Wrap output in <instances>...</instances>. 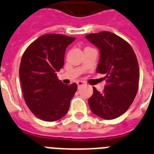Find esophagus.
Here are the masks:
<instances>
[{
	"label": "esophagus",
	"instance_id": "34e87169",
	"mask_svg": "<svg viewBox=\"0 0 154 154\" xmlns=\"http://www.w3.org/2000/svg\"><path fill=\"white\" fill-rule=\"evenodd\" d=\"M77 86H78V88H79V87H81V86H82V85H85V82L83 81H77Z\"/></svg>",
	"mask_w": 154,
	"mask_h": 154
}]
</instances>
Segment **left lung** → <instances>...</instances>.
<instances>
[{"label":"left lung","mask_w":154,"mask_h":154,"mask_svg":"<svg viewBox=\"0 0 154 154\" xmlns=\"http://www.w3.org/2000/svg\"><path fill=\"white\" fill-rule=\"evenodd\" d=\"M85 37L99 49L96 71L106 78L103 92L93 87L89 107L101 118H117L128 109L138 91L139 70L136 55L127 41L111 32L103 31Z\"/></svg>","instance_id":"left-lung-1"}]
</instances>
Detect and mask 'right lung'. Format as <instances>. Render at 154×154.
Here are the masks:
<instances>
[{
  "label": "right lung",
  "mask_w": 154,
  "mask_h": 154,
  "mask_svg": "<svg viewBox=\"0 0 154 154\" xmlns=\"http://www.w3.org/2000/svg\"><path fill=\"white\" fill-rule=\"evenodd\" d=\"M75 37L48 33L41 36L24 51L19 66L24 100L33 114L45 121L64 117L77 85H64L57 72L64 65L66 48Z\"/></svg>",
  "instance_id": "obj_1"
}]
</instances>
